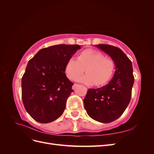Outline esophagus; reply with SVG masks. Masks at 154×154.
<instances>
[{"instance_id":"34e87169","label":"esophagus","mask_w":154,"mask_h":154,"mask_svg":"<svg viewBox=\"0 0 154 154\" xmlns=\"http://www.w3.org/2000/svg\"><path fill=\"white\" fill-rule=\"evenodd\" d=\"M77 87H78V84H75V83H74V84L73 86H72V89H75V88H76Z\"/></svg>"}]
</instances>
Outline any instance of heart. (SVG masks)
Listing matches in <instances>:
<instances>
[{
	"mask_svg": "<svg viewBox=\"0 0 154 154\" xmlns=\"http://www.w3.org/2000/svg\"><path fill=\"white\" fill-rule=\"evenodd\" d=\"M86 69L87 74L76 80L87 85L102 86L112 77L116 69V62L112 58L94 49H86L78 55L77 59L72 58L67 62L65 72L70 80H74Z\"/></svg>",
	"mask_w": 154,
	"mask_h": 154,
	"instance_id": "1",
	"label": "heart"
}]
</instances>
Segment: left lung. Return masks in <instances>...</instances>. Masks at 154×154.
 <instances>
[{
  "instance_id": "1",
  "label": "left lung",
  "mask_w": 154,
  "mask_h": 154,
  "mask_svg": "<svg viewBox=\"0 0 154 154\" xmlns=\"http://www.w3.org/2000/svg\"><path fill=\"white\" fill-rule=\"evenodd\" d=\"M116 62V71L108 84L89 88L83 100L88 115L97 122H112L123 114L132 96L134 82L132 64L122 49L108 44L96 45Z\"/></svg>"
}]
</instances>
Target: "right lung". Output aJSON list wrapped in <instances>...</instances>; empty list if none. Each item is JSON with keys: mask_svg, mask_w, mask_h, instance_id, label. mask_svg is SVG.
<instances>
[{"mask_svg": "<svg viewBox=\"0 0 154 154\" xmlns=\"http://www.w3.org/2000/svg\"><path fill=\"white\" fill-rule=\"evenodd\" d=\"M81 47L60 44L40 49L28 62L22 78V98L35 121L52 122L63 114L74 83L67 78V62Z\"/></svg>", "mask_w": 154, "mask_h": 154, "instance_id": "1", "label": "right lung"}]
</instances>
